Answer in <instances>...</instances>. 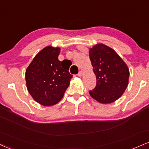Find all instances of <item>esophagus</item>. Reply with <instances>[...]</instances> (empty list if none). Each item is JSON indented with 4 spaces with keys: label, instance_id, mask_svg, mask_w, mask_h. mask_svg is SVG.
Wrapping results in <instances>:
<instances>
[{
    "label": "esophagus",
    "instance_id": "obj_1",
    "mask_svg": "<svg viewBox=\"0 0 149 149\" xmlns=\"http://www.w3.org/2000/svg\"><path fill=\"white\" fill-rule=\"evenodd\" d=\"M83 73H84V71H79V73H78V76H79V77L82 76V74H83Z\"/></svg>",
    "mask_w": 149,
    "mask_h": 149
}]
</instances>
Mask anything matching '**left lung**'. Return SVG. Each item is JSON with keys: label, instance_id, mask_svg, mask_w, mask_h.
Masks as SVG:
<instances>
[{"label": "left lung", "instance_id": "8db88e82", "mask_svg": "<svg viewBox=\"0 0 149 149\" xmlns=\"http://www.w3.org/2000/svg\"><path fill=\"white\" fill-rule=\"evenodd\" d=\"M89 58L96 78V85L89 94L101 103L116 101L125 92L130 73L119 55L106 45L98 44L89 49Z\"/></svg>", "mask_w": 149, "mask_h": 149}]
</instances>
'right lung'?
Here are the masks:
<instances>
[{
    "mask_svg": "<svg viewBox=\"0 0 149 149\" xmlns=\"http://www.w3.org/2000/svg\"><path fill=\"white\" fill-rule=\"evenodd\" d=\"M60 48L46 46L39 51L26 71V86L35 101L44 106L62 99L72 75L58 60Z\"/></svg>",
    "mask_w": 149,
    "mask_h": 149,
    "instance_id": "obj_1",
    "label": "right lung"
}]
</instances>
